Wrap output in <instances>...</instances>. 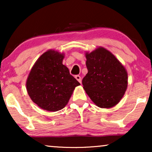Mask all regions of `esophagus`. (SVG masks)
I'll list each match as a JSON object with an SVG mask.
<instances>
[{
    "instance_id": "obj_1",
    "label": "esophagus",
    "mask_w": 152,
    "mask_h": 152,
    "mask_svg": "<svg viewBox=\"0 0 152 152\" xmlns=\"http://www.w3.org/2000/svg\"><path fill=\"white\" fill-rule=\"evenodd\" d=\"M75 77L76 80H77L78 82L80 83V84L82 83V78H81V77L80 75H75Z\"/></svg>"
}]
</instances>
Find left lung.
Listing matches in <instances>:
<instances>
[{
  "label": "left lung",
  "mask_w": 152,
  "mask_h": 152,
  "mask_svg": "<svg viewBox=\"0 0 152 152\" xmlns=\"http://www.w3.org/2000/svg\"><path fill=\"white\" fill-rule=\"evenodd\" d=\"M88 73L83 78V88L97 107L109 109L115 106L127 88L125 68L111 52L99 47L86 53Z\"/></svg>",
  "instance_id": "left-lung-1"
}]
</instances>
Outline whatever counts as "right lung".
<instances>
[{"label":"right lung","mask_w":152,"mask_h":152,"mask_svg":"<svg viewBox=\"0 0 152 152\" xmlns=\"http://www.w3.org/2000/svg\"><path fill=\"white\" fill-rule=\"evenodd\" d=\"M64 54L49 50L33 66L28 77L29 96L43 110L57 111L66 107L75 88L80 85L62 64Z\"/></svg>","instance_id":"obj_1"}]
</instances>
